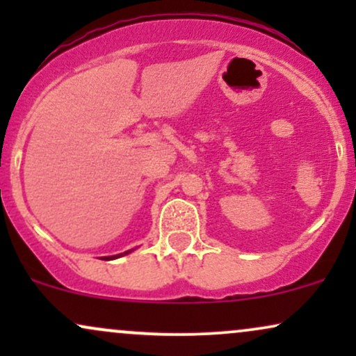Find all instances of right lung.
Returning a JSON list of instances; mask_svg holds the SVG:
<instances>
[{
    "mask_svg": "<svg viewBox=\"0 0 356 356\" xmlns=\"http://www.w3.org/2000/svg\"><path fill=\"white\" fill-rule=\"evenodd\" d=\"M134 249H129V251H125V252H120V254H115V256H105V257H102V259H105V261H110V259H117V257H122V256H125V254H130V252H132Z\"/></svg>",
    "mask_w": 356,
    "mask_h": 356,
    "instance_id": "1",
    "label": "right lung"
}]
</instances>
